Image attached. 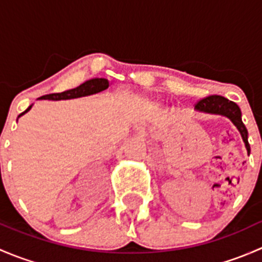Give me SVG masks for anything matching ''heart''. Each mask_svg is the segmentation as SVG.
I'll return each instance as SVG.
<instances>
[{
    "mask_svg": "<svg viewBox=\"0 0 262 262\" xmlns=\"http://www.w3.org/2000/svg\"><path fill=\"white\" fill-rule=\"evenodd\" d=\"M153 102H155V104H156V101H153Z\"/></svg>",
    "mask_w": 262,
    "mask_h": 262,
    "instance_id": "1",
    "label": "heart"
}]
</instances>
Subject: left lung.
I'll return each mask as SVG.
<instances>
[{"instance_id": "obj_1", "label": "left lung", "mask_w": 262, "mask_h": 262, "mask_svg": "<svg viewBox=\"0 0 262 262\" xmlns=\"http://www.w3.org/2000/svg\"><path fill=\"white\" fill-rule=\"evenodd\" d=\"M195 110L202 113H209V114H216V115H223L227 116L234 125L237 126L238 132L241 133L242 139L245 142L246 149L247 153L250 155L251 148L248 144V133L246 129L244 121L241 118V109L238 105L233 101H229L228 99L223 96H218V95H212V96L204 97V99L199 100L195 105Z\"/></svg>"}]
</instances>
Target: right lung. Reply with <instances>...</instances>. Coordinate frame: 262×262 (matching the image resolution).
Segmentation results:
<instances>
[{
	"instance_id": "obj_1",
	"label": "right lung",
	"mask_w": 262,
	"mask_h": 262,
	"mask_svg": "<svg viewBox=\"0 0 262 262\" xmlns=\"http://www.w3.org/2000/svg\"><path fill=\"white\" fill-rule=\"evenodd\" d=\"M109 87V81L106 78H92V80L86 81L84 83L80 84L78 87L72 90H67V91L59 92V94H49L44 95V96L39 97V100H54V101H58V100H70V99H77V97L82 96H89V95L97 94V92H101L104 90H106ZM33 105L28 107L24 113H21L18 115L20 118L21 115H24L25 113H28L29 110L31 109Z\"/></svg>"
}]
</instances>
